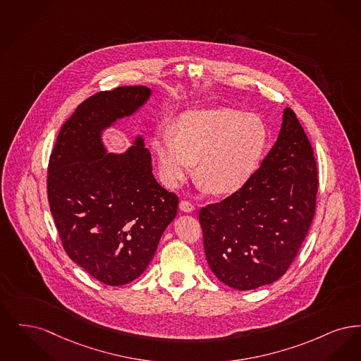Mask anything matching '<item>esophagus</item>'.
<instances>
[{
	"instance_id": "esophagus-1",
	"label": "esophagus",
	"mask_w": 361,
	"mask_h": 361,
	"mask_svg": "<svg viewBox=\"0 0 361 361\" xmlns=\"http://www.w3.org/2000/svg\"><path fill=\"white\" fill-rule=\"evenodd\" d=\"M179 207H180V210H182V212H185V213H191V212H194V210H195L194 204H191L190 201H186V200H182V201H180Z\"/></svg>"
}]
</instances>
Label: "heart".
<instances>
[{
	"label": "heart",
	"instance_id": "heart-1",
	"mask_svg": "<svg viewBox=\"0 0 361 361\" xmlns=\"http://www.w3.org/2000/svg\"><path fill=\"white\" fill-rule=\"evenodd\" d=\"M161 180L176 186L197 160L200 185L214 195H233L259 173L269 147L262 117L232 108L180 114L173 132L159 130L152 141Z\"/></svg>",
	"mask_w": 361,
	"mask_h": 361
}]
</instances>
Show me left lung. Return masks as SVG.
<instances>
[{"mask_svg": "<svg viewBox=\"0 0 361 361\" xmlns=\"http://www.w3.org/2000/svg\"><path fill=\"white\" fill-rule=\"evenodd\" d=\"M317 175L312 144L286 108L278 140L256 176L200 210L204 255L221 282L253 290L284 275L314 219Z\"/></svg>", "mask_w": 361, "mask_h": 361, "instance_id": "obj_1", "label": "left lung"}]
</instances>
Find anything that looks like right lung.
Here are the masks:
<instances>
[{
	"label": "right lung",
	"instance_id": "obj_1",
	"mask_svg": "<svg viewBox=\"0 0 361 361\" xmlns=\"http://www.w3.org/2000/svg\"><path fill=\"white\" fill-rule=\"evenodd\" d=\"M149 97L145 86L89 97L63 124L48 163V202L63 248L108 286L140 276L178 213L179 200L154 178L141 136L124 154L106 152L101 139Z\"/></svg>",
	"mask_w": 361,
	"mask_h": 361
}]
</instances>
